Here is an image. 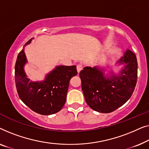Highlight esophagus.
Instances as JSON below:
<instances>
[{
    "label": "esophagus",
    "instance_id": "1",
    "mask_svg": "<svg viewBox=\"0 0 149 149\" xmlns=\"http://www.w3.org/2000/svg\"><path fill=\"white\" fill-rule=\"evenodd\" d=\"M82 69H83V65H81V64L77 65V72L79 73L81 70H82Z\"/></svg>",
    "mask_w": 149,
    "mask_h": 149
}]
</instances>
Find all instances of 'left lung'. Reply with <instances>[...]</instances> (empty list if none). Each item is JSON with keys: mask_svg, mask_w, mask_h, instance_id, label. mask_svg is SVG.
Wrapping results in <instances>:
<instances>
[{"mask_svg": "<svg viewBox=\"0 0 149 149\" xmlns=\"http://www.w3.org/2000/svg\"><path fill=\"white\" fill-rule=\"evenodd\" d=\"M117 63L125 64L119 76L113 74L105 77L101 70L91 67H85L79 72L86 102L96 111L103 113L114 111L132 95L138 77L136 56L127 50Z\"/></svg>", "mask_w": 149, "mask_h": 149, "instance_id": "8db88e82", "label": "left lung"}]
</instances>
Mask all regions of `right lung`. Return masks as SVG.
Masks as SVG:
<instances>
[{"label":"right lung","mask_w":149,"mask_h":149,"mask_svg":"<svg viewBox=\"0 0 149 149\" xmlns=\"http://www.w3.org/2000/svg\"><path fill=\"white\" fill-rule=\"evenodd\" d=\"M31 40L27 42L26 45ZM26 63V55L22 49L15 66V80L19 97L39 114L48 116L59 111L65 103L70 79L77 74L76 66H58L47 75L45 81L30 82L24 70Z\"/></svg>","instance_id":"obj_1"}]
</instances>
